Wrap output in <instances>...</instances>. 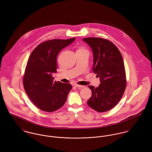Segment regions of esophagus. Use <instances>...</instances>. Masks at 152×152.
<instances>
[{"mask_svg": "<svg viewBox=\"0 0 152 152\" xmlns=\"http://www.w3.org/2000/svg\"><path fill=\"white\" fill-rule=\"evenodd\" d=\"M74 86L75 87H77V88H83V87H84V86H80V85H78V84H74Z\"/></svg>", "mask_w": 152, "mask_h": 152, "instance_id": "1", "label": "esophagus"}]
</instances>
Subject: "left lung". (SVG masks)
I'll list each match as a JSON object with an SVG mask.
<instances>
[{
    "instance_id": "1",
    "label": "left lung",
    "mask_w": 152,
    "mask_h": 152,
    "mask_svg": "<svg viewBox=\"0 0 152 152\" xmlns=\"http://www.w3.org/2000/svg\"><path fill=\"white\" fill-rule=\"evenodd\" d=\"M83 40L92 50V71L101 82L96 88L89 86L92 96L87 104L97 112H106L117 105L125 92L126 80L124 60L118 48L108 40L88 37Z\"/></svg>"
}]
</instances>
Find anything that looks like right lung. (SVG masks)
<instances>
[{
	"mask_svg": "<svg viewBox=\"0 0 152 152\" xmlns=\"http://www.w3.org/2000/svg\"><path fill=\"white\" fill-rule=\"evenodd\" d=\"M75 38L53 39L37 46L31 53L23 80L24 90L32 102L45 112H54L65 103L72 89L70 84L54 81L57 72V57L64 48Z\"/></svg>",
	"mask_w": 152,
	"mask_h": 152,
	"instance_id": "add662e5",
	"label": "right lung"
}]
</instances>
